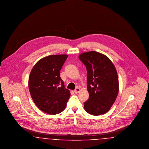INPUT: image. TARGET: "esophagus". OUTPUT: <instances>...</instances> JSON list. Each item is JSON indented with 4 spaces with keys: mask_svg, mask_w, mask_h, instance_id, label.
Masks as SVG:
<instances>
[{
    "mask_svg": "<svg viewBox=\"0 0 149 149\" xmlns=\"http://www.w3.org/2000/svg\"><path fill=\"white\" fill-rule=\"evenodd\" d=\"M80 91V89L79 88H77L74 90V92H75V93H76V94L78 93Z\"/></svg>",
    "mask_w": 149,
    "mask_h": 149,
    "instance_id": "34e87169",
    "label": "esophagus"
}]
</instances>
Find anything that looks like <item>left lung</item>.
<instances>
[{
	"mask_svg": "<svg viewBox=\"0 0 149 149\" xmlns=\"http://www.w3.org/2000/svg\"><path fill=\"white\" fill-rule=\"evenodd\" d=\"M79 58L87 70V89L89 98L84 103L85 111L93 116L107 112L119 91L116 68L106 55L96 51L81 54Z\"/></svg>",
	"mask_w": 149,
	"mask_h": 149,
	"instance_id": "8db88e82",
	"label": "left lung"
}]
</instances>
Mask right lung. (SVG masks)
<instances>
[{"label":"right lung","mask_w":149,"mask_h":149,"mask_svg":"<svg viewBox=\"0 0 149 149\" xmlns=\"http://www.w3.org/2000/svg\"><path fill=\"white\" fill-rule=\"evenodd\" d=\"M67 55H53L40 59L30 72L29 86L37 107L45 113L56 114L63 112L70 96L65 88L60 71Z\"/></svg>","instance_id":"right-lung-1"}]
</instances>
